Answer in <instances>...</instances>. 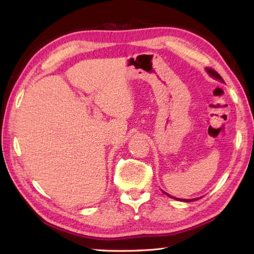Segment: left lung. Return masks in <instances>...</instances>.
<instances>
[{
	"label": "left lung",
	"mask_w": 254,
	"mask_h": 254,
	"mask_svg": "<svg viewBox=\"0 0 254 254\" xmlns=\"http://www.w3.org/2000/svg\"><path fill=\"white\" fill-rule=\"evenodd\" d=\"M206 72L210 75V76L212 77H214V78H216V79H219L220 82H224V79L222 78V76H220V75L216 72V71H214L213 68H210V67H206ZM165 194H167L166 192H164ZM167 195H168L169 197H171V198H175V199H178V201H182V202H193V201H196V199H198V198H201V197H197V198H190V199H185V198H177V197H174V196H171V195H169V194H167Z\"/></svg>",
	"instance_id": "obj_1"
}]
</instances>
